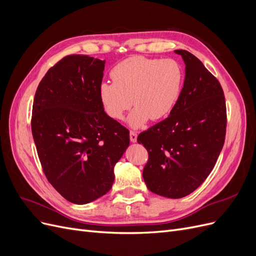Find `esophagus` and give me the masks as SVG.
<instances>
[{
    "instance_id": "esophagus-1",
    "label": "esophagus",
    "mask_w": 256,
    "mask_h": 256,
    "mask_svg": "<svg viewBox=\"0 0 256 256\" xmlns=\"http://www.w3.org/2000/svg\"><path fill=\"white\" fill-rule=\"evenodd\" d=\"M136 138H138V134L136 131H130V141L131 142H136Z\"/></svg>"
}]
</instances>
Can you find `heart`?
<instances>
[{
	"label": "heart",
	"mask_w": 256,
	"mask_h": 256,
	"mask_svg": "<svg viewBox=\"0 0 256 256\" xmlns=\"http://www.w3.org/2000/svg\"><path fill=\"white\" fill-rule=\"evenodd\" d=\"M113 83L102 82L99 98L106 113L114 120L136 106L128 118L131 127L140 128L150 118L160 120L172 112L180 97L184 72L174 58L131 56L111 70Z\"/></svg>",
	"instance_id": "1"
}]
</instances>
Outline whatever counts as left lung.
<instances>
[{
  "label": "left lung",
  "mask_w": 256,
  "mask_h": 256,
  "mask_svg": "<svg viewBox=\"0 0 256 256\" xmlns=\"http://www.w3.org/2000/svg\"><path fill=\"white\" fill-rule=\"evenodd\" d=\"M175 53L186 64L180 97L166 120L138 136L148 152L143 170L147 188L170 198L190 194L210 174L226 141L228 122L220 82L192 53Z\"/></svg>",
  "instance_id": "left-lung-1"
}]
</instances>
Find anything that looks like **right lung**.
Masks as SVG:
<instances>
[{
  "label": "right lung",
  "instance_id": "1",
  "mask_svg": "<svg viewBox=\"0 0 256 256\" xmlns=\"http://www.w3.org/2000/svg\"><path fill=\"white\" fill-rule=\"evenodd\" d=\"M104 60L72 54L42 79L32 111V134L48 182L74 204L104 196L114 166L129 146V130L100 102Z\"/></svg>",
  "mask_w": 256,
  "mask_h": 256
}]
</instances>
